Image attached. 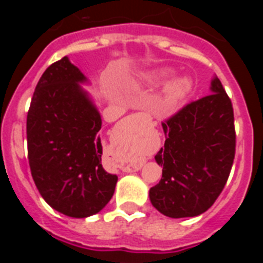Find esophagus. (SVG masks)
<instances>
[{"label":"esophagus","instance_id":"1","mask_svg":"<svg viewBox=\"0 0 263 263\" xmlns=\"http://www.w3.org/2000/svg\"><path fill=\"white\" fill-rule=\"evenodd\" d=\"M141 167H142V164H138V166H134V167H125L124 171L125 173H134V171L141 170Z\"/></svg>","mask_w":263,"mask_h":263}]
</instances>
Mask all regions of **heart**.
I'll return each instance as SVG.
<instances>
[{
    "mask_svg": "<svg viewBox=\"0 0 263 263\" xmlns=\"http://www.w3.org/2000/svg\"><path fill=\"white\" fill-rule=\"evenodd\" d=\"M174 72L170 69H160L153 73L152 80L155 84H163L166 81L173 78ZM192 89V81L188 78H179L174 80L171 84L167 87L164 96L158 104V109L162 113H171L178 108V105L183 100L190 95Z\"/></svg>",
    "mask_w": 263,
    "mask_h": 263,
    "instance_id": "b5f03b06",
    "label": "heart"
}]
</instances>
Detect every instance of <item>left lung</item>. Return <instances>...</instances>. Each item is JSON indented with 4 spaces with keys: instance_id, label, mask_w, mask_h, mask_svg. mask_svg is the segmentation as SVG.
Instances as JSON below:
<instances>
[{
    "instance_id": "8db88e82",
    "label": "left lung",
    "mask_w": 263,
    "mask_h": 263,
    "mask_svg": "<svg viewBox=\"0 0 263 263\" xmlns=\"http://www.w3.org/2000/svg\"><path fill=\"white\" fill-rule=\"evenodd\" d=\"M162 127L166 141L155 160L163 170L150 188V201L167 217L201 215L221 194L236 152L233 106L217 76L211 95L185 105Z\"/></svg>"
}]
</instances>
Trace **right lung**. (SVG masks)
<instances>
[{"label":"right lung","mask_w":263,"mask_h":263,"mask_svg":"<svg viewBox=\"0 0 263 263\" xmlns=\"http://www.w3.org/2000/svg\"><path fill=\"white\" fill-rule=\"evenodd\" d=\"M81 84L88 79L67 57L39 79L27 113V152L39 194L58 212L96 215L109 203L117 175L101 164V116Z\"/></svg>","instance_id":"obj_1"}]
</instances>
